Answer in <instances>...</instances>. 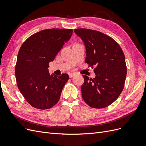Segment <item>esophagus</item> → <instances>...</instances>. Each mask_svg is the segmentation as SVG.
Returning <instances> with one entry per match:
<instances>
[{"label":"esophagus","mask_w":146,"mask_h":146,"mask_svg":"<svg viewBox=\"0 0 146 146\" xmlns=\"http://www.w3.org/2000/svg\"><path fill=\"white\" fill-rule=\"evenodd\" d=\"M75 74H74V73H70L69 74V77H70V78H72V77H73L74 76H75Z\"/></svg>","instance_id":"34e87169"}]
</instances>
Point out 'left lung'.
Instances as JSON below:
<instances>
[{
    "label": "left lung",
    "instance_id": "1",
    "mask_svg": "<svg viewBox=\"0 0 146 146\" xmlns=\"http://www.w3.org/2000/svg\"><path fill=\"white\" fill-rule=\"evenodd\" d=\"M74 31L85 44V63L96 67L95 78L83 76V99L92 108L107 107L118 98L124 86L127 67L123 52L112 38L103 33L86 29Z\"/></svg>",
    "mask_w": 146,
    "mask_h": 146
}]
</instances>
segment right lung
I'll use <instances>...</instances> for the list:
<instances>
[{"instance_id": "right-lung-1", "label": "right lung", "mask_w": 146, "mask_h": 146, "mask_svg": "<svg viewBox=\"0 0 146 146\" xmlns=\"http://www.w3.org/2000/svg\"><path fill=\"white\" fill-rule=\"evenodd\" d=\"M72 29H51L30 36L21 46L15 68L17 87L27 102L41 110L58 102L69 76L50 74L48 63L71 37Z\"/></svg>"}]
</instances>
